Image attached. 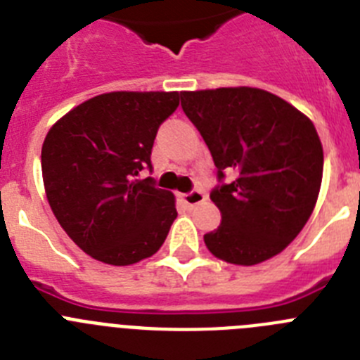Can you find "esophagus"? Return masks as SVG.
<instances>
[{
    "instance_id": "1",
    "label": "esophagus",
    "mask_w": 360,
    "mask_h": 360,
    "mask_svg": "<svg viewBox=\"0 0 360 360\" xmlns=\"http://www.w3.org/2000/svg\"><path fill=\"white\" fill-rule=\"evenodd\" d=\"M180 196H182L184 203L189 205V207H196V205H200V203L205 202V198H207V196L203 195L202 191H191V193H187V195H180Z\"/></svg>"
}]
</instances>
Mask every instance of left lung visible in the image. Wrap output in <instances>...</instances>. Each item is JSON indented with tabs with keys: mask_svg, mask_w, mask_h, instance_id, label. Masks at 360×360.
<instances>
[{
	"mask_svg": "<svg viewBox=\"0 0 360 360\" xmlns=\"http://www.w3.org/2000/svg\"><path fill=\"white\" fill-rule=\"evenodd\" d=\"M180 97L221 182L211 193L221 224L203 241L232 265L266 262L287 249L316 207L323 146L314 124L259 88L182 91ZM227 170L235 178L224 184Z\"/></svg>",
	"mask_w": 360,
	"mask_h": 360,
	"instance_id": "1",
	"label": "left lung"
}]
</instances>
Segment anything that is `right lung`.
<instances>
[{"mask_svg":"<svg viewBox=\"0 0 360 360\" xmlns=\"http://www.w3.org/2000/svg\"><path fill=\"white\" fill-rule=\"evenodd\" d=\"M178 91H111L68 111L41 149L46 198L66 234L97 262L133 265L153 256L176 218L171 191L151 176L160 124Z\"/></svg>","mask_w":360,"mask_h":360,"instance_id":"1","label":"right lung"}]
</instances>
